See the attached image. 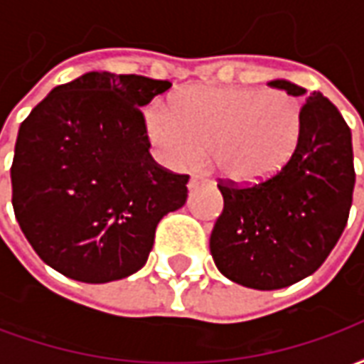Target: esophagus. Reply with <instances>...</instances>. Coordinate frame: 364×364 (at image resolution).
Here are the masks:
<instances>
[{"instance_id":"34e87169","label":"esophagus","mask_w":364,"mask_h":364,"mask_svg":"<svg viewBox=\"0 0 364 364\" xmlns=\"http://www.w3.org/2000/svg\"><path fill=\"white\" fill-rule=\"evenodd\" d=\"M206 179H203V177H191L189 179V183H187V187H189V191H195V189H198V187H200V185H206Z\"/></svg>"}]
</instances>
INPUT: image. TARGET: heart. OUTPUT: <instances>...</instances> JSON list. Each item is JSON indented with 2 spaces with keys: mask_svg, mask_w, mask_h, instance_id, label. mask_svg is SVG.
Here are the masks:
<instances>
[{
  "mask_svg": "<svg viewBox=\"0 0 364 364\" xmlns=\"http://www.w3.org/2000/svg\"><path fill=\"white\" fill-rule=\"evenodd\" d=\"M302 105L284 90L189 87L173 109L150 103L144 127L167 166L193 169L206 158L214 171L242 185L281 173L302 138Z\"/></svg>",
  "mask_w": 364,
  "mask_h": 364,
  "instance_id": "1",
  "label": "heart"
}]
</instances>
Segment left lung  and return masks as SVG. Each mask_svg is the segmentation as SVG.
Segmentation results:
<instances>
[{"label": "left lung", "mask_w": 364, "mask_h": 364, "mask_svg": "<svg viewBox=\"0 0 364 364\" xmlns=\"http://www.w3.org/2000/svg\"><path fill=\"white\" fill-rule=\"evenodd\" d=\"M269 83L306 101L300 144L267 181L218 185L224 210L210 234L218 271L257 290L284 289L320 267L343 234L355 187L351 130L336 105L289 80Z\"/></svg>", "instance_id": "left-lung-1"}]
</instances>
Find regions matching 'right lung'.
I'll return each instance as SVG.
<instances>
[{
	"instance_id": "add662e5",
	"label": "right lung",
	"mask_w": 364,
	"mask_h": 364,
	"mask_svg": "<svg viewBox=\"0 0 364 364\" xmlns=\"http://www.w3.org/2000/svg\"><path fill=\"white\" fill-rule=\"evenodd\" d=\"M171 87L87 72L21 122L13 210L36 255L74 281L111 282L146 265L156 226L187 200L189 175L151 159L140 109Z\"/></svg>"
}]
</instances>
